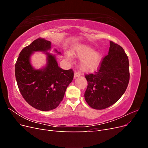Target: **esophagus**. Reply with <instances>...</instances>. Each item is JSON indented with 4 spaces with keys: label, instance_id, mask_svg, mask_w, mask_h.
Listing matches in <instances>:
<instances>
[{
    "label": "esophagus",
    "instance_id": "34e87169",
    "mask_svg": "<svg viewBox=\"0 0 148 148\" xmlns=\"http://www.w3.org/2000/svg\"><path fill=\"white\" fill-rule=\"evenodd\" d=\"M80 76V73L79 72H77V71H75V73H74V77L76 78V77H78Z\"/></svg>",
    "mask_w": 148,
    "mask_h": 148
}]
</instances>
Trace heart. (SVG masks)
<instances>
[{
    "label": "heart",
    "mask_w": 148,
    "mask_h": 148,
    "mask_svg": "<svg viewBox=\"0 0 148 148\" xmlns=\"http://www.w3.org/2000/svg\"><path fill=\"white\" fill-rule=\"evenodd\" d=\"M73 55L81 59L80 67L83 71L86 72H91L95 70L99 65L102 59L101 52L93 51L92 47L85 44L76 47L73 51ZM67 56L69 58L71 57L70 53Z\"/></svg>",
    "instance_id": "obj_1"
}]
</instances>
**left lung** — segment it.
<instances>
[{"label": "left lung", "mask_w": 148, "mask_h": 148, "mask_svg": "<svg viewBox=\"0 0 148 148\" xmlns=\"http://www.w3.org/2000/svg\"><path fill=\"white\" fill-rule=\"evenodd\" d=\"M85 78L88 87L84 99L89 106L101 110L115 104L126 91L130 79L128 58L123 49L110 41L109 53L99 68Z\"/></svg>", "instance_id": "obj_1"}]
</instances>
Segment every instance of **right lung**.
I'll return each instance as SVG.
<instances>
[{"mask_svg": "<svg viewBox=\"0 0 148 148\" xmlns=\"http://www.w3.org/2000/svg\"><path fill=\"white\" fill-rule=\"evenodd\" d=\"M51 42L39 38L22 49L15 64L18 87L25 100L34 108L42 111L56 109L63 99L66 88L73 79L72 69L65 70L58 66L56 56L47 52ZM57 54H60L57 52ZM45 52L47 64L41 69H34L30 57L34 51Z\"/></svg>", "mask_w": 148, "mask_h": 148, "instance_id": "1", "label": "right lung"}]
</instances>
